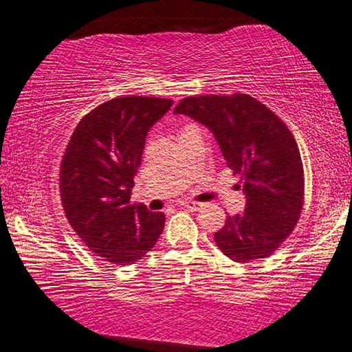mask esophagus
<instances>
[{
  "label": "esophagus",
  "mask_w": 352,
  "mask_h": 352,
  "mask_svg": "<svg viewBox=\"0 0 352 352\" xmlns=\"http://www.w3.org/2000/svg\"><path fill=\"white\" fill-rule=\"evenodd\" d=\"M180 206L186 207V209H190V210H199L201 207H202L201 202H196V201H191V199H185V201H182V202H180Z\"/></svg>",
  "instance_id": "1"
}]
</instances>
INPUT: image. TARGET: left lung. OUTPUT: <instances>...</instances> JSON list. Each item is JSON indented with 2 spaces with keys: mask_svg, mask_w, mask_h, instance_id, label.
<instances>
[{
  "mask_svg": "<svg viewBox=\"0 0 352 352\" xmlns=\"http://www.w3.org/2000/svg\"><path fill=\"white\" fill-rule=\"evenodd\" d=\"M214 133L226 166L241 177L245 210L226 217L214 237L231 260L247 263L279 249L298 223L305 174L294 133L268 107L247 96L186 97L175 107Z\"/></svg>",
  "mask_w": 352,
  "mask_h": 352,
  "instance_id": "left-lung-1",
  "label": "left lung"
}]
</instances>
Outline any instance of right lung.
I'll return each instance as SVG.
<instances>
[{"label": "right lung", "mask_w": 352, "mask_h": 352, "mask_svg": "<svg viewBox=\"0 0 352 352\" xmlns=\"http://www.w3.org/2000/svg\"><path fill=\"white\" fill-rule=\"evenodd\" d=\"M170 98L121 96L78 122L60 164V197L68 223L97 256L132 265L164 230L162 212L132 204L133 177L151 126Z\"/></svg>", "instance_id": "1"}]
</instances>
